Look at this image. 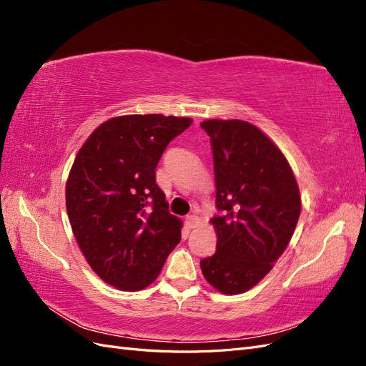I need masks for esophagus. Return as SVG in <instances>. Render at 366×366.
I'll return each mask as SVG.
<instances>
[{
  "label": "esophagus",
  "mask_w": 366,
  "mask_h": 366,
  "mask_svg": "<svg viewBox=\"0 0 366 366\" xmlns=\"http://www.w3.org/2000/svg\"><path fill=\"white\" fill-rule=\"evenodd\" d=\"M200 218H198L197 215H189V217H186V226L189 227V229H194V227H197L198 224H200Z\"/></svg>",
  "instance_id": "esophagus-1"
}]
</instances>
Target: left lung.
I'll list each match as a JSON object with an SVG mask.
<instances>
[{"label": "left lung", "instance_id": "left-lung-1", "mask_svg": "<svg viewBox=\"0 0 366 366\" xmlns=\"http://www.w3.org/2000/svg\"><path fill=\"white\" fill-rule=\"evenodd\" d=\"M212 143L221 215L210 219L217 252L200 261L206 281L224 295L257 285L293 237L301 195L282 151L246 120L200 124Z\"/></svg>", "mask_w": 366, "mask_h": 366}]
</instances>
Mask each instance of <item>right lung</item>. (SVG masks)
<instances>
[{"mask_svg":"<svg viewBox=\"0 0 366 366\" xmlns=\"http://www.w3.org/2000/svg\"><path fill=\"white\" fill-rule=\"evenodd\" d=\"M192 119L128 114L99 125L76 154L65 206L86 262L107 284L137 292L157 280L182 238L156 183L168 143Z\"/></svg>","mask_w":366,"mask_h":366,"instance_id":"add662e5","label":"right lung"}]
</instances>
